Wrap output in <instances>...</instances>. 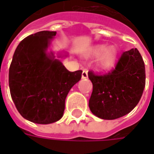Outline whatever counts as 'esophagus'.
<instances>
[{"mask_svg": "<svg viewBox=\"0 0 154 154\" xmlns=\"http://www.w3.org/2000/svg\"><path fill=\"white\" fill-rule=\"evenodd\" d=\"M87 77H88V72H87V70H84L82 72V78L86 79V78H87Z\"/></svg>", "mask_w": 154, "mask_h": 154, "instance_id": "1", "label": "esophagus"}]
</instances>
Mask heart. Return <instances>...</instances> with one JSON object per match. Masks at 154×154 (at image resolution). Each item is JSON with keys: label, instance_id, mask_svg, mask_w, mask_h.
Here are the masks:
<instances>
[{"label": "heart", "instance_id": "heart-1", "mask_svg": "<svg viewBox=\"0 0 154 154\" xmlns=\"http://www.w3.org/2000/svg\"><path fill=\"white\" fill-rule=\"evenodd\" d=\"M89 55L92 57L99 56L97 61V67L102 71H108L116 65L118 50L115 46L107 47L105 44H99L90 51Z\"/></svg>", "mask_w": 154, "mask_h": 154}]
</instances>
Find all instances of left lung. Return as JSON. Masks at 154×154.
I'll return each instance as SVG.
<instances>
[{
	"mask_svg": "<svg viewBox=\"0 0 154 154\" xmlns=\"http://www.w3.org/2000/svg\"><path fill=\"white\" fill-rule=\"evenodd\" d=\"M93 90L89 108L102 119L129 114L139 103L145 87V67L137 48L124 52L111 72L97 76L88 72Z\"/></svg>",
	"mask_w": 154,
	"mask_h": 154,
	"instance_id": "left-lung-1",
	"label": "left lung"
}]
</instances>
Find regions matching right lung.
<instances>
[{"label":"right lung","instance_id":"obj_1","mask_svg":"<svg viewBox=\"0 0 154 154\" xmlns=\"http://www.w3.org/2000/svg\"><path fill=\"white\" fill-rule=\"evenodd\" d=\"M55 31H40L26 37L16 48L9 70V87L16 109L25 119L48 125L63 116L65 100L81 80L82 71L69 72L50 49Z\"/></svg>","mask_w":154,"mask_h":154}]
</instances>
